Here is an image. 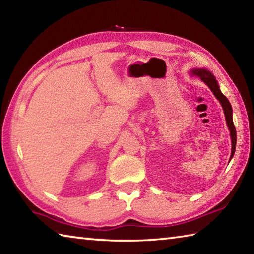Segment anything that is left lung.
Wrapping results in <instances>:
<instances>
[{"label":"left lung","mask_w":254,"mask_h":254,"mask_svg":"<svg viewBox=\"0 0 254 254\" xmlns=\"http://www.w3.org/2000/svg\"><path fill=\"white\" fill-rule=\"evenodd\" d=\"M191 74L195 75V76H198L205 84L208 86L209 89L212 90V93L218 99V101L220 102V105H222V107H223L226 121H227V126H228L229 131H230V137H231L230 159H231L234 157V154H235V150H236L237 133H236V127H235V124H234V121H233V108H231L230 102L227 98H226V96L223 95L222 91H220L216 78H215L214 75L210 73L208 69H206V68H194V69H191ZM230 159H229V161H230Z\"/></svg>","instance_id":"left-lung-1"}]
</instances>
